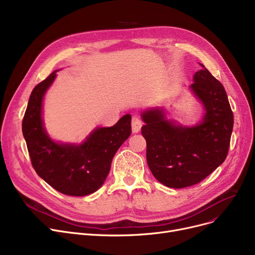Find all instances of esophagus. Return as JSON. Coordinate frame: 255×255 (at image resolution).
I'll return each mask as SVG.
<instances>
[{"label": "esophagus", "mask_w": 255, "mask_h": 255, "mask_svg": "<svg viewBox=\"0 0 255 255\" xmlns=\"http://www.w3.org/2000/svg\"><path fill=\"white\" fill-rule=\"evenodd\" d=\"M131 124H132V131H133V133H137V132L140 131L142 123H141V121H140L139 118H137L135 116L132 117Z\"/></svg>", "instance_id": "1"}]
</instances>
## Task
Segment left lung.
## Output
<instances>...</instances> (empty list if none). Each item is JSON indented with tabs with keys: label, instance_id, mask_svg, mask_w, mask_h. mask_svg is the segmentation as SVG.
<instances>
[{
	"label": "left lung",
	"instance_id": "1",
	"mask_svg": "<svg viewBox=\"0 0 255 255\" xmlns=\"http://www.w3.org/2000/svg\"><path fill=\"white\" fill-rule=\"evenodd\" d=\"M189 87L205 115L194 126L167 120L162 107L141 114L146 162L153 176L170 188H185L207 178L223 163L230 149L234 115L224 87L206 67Z\"/></svg>",
	"mask_w": 255,
	"mask_h": 255
}]
</instances>
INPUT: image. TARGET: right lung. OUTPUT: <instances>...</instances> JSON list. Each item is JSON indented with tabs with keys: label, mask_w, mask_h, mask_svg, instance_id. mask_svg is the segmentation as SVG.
<instances>
[{
	"label": "right lung",
	"mask_w": 255,
	"mask_h": 255,
	"mask_svg": "<svg viewBox=\"0 0 255 255\" xmlns=\"http://www.w3.org/2000/svg\"><path fill=\"white\" fill-rule=\"evenodd\" d=\"M57 71L32 91L22 120V134L40 178L63 194L85 196L103 185L116 152L131 134V116L125 115L113 127L95 128L79 144L52 140L44 128L42 102Z\"/></svg>",
	"instance_id": "add662e5"
}]
</instances>
